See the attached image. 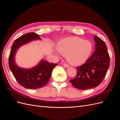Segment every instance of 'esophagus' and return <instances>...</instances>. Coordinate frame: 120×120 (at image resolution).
Instances as JSON below:
<instances>
[{
	"label": "esophagus",
	"instance_id": "esophagus-1",
	"mask_svg": "<svg viewBox=\"0 0 120 120\" xmlns=\"http://www.w3.org/2000/svg\"><path fill=\"white\" fill-rule=\"evenodd\" d=\"M63 66H64V67H66V68H68L69 67H70V66H69L68 64H64Z\"/></svg>",
	"mask_w": 120,
	"mask_h": 120
}]
</instances>
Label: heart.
<instances>
[{"instance_id":"b5f03b06","label":"heart","mask_w":120,"mask_h":120,"mask_svg":"<svg viewBox=\"0 0 120 120\" xmlns=\"http://www.w3.org/2000/svg\"><path fill=\"white\" fill-rule=\"evenodd\" d=\"M59 52L73 66L83 64L92 50V43L78 37H69L61 40L57 45Z\"/></svg>"}]
</instances>
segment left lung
<instances>
[{"label":"left lung","mask_w":120,"mask_h":120,"mask_svg":"<svg viewBox=\"0 0 120 120\" xmlns=\"http://www.w3.org/2000/svg\"><path fill=\"white\" fill-rule=\"evenodd\" d=\"M96 50L86 63L77 67V75L70 80L75 88L87 90L96 88L102 82L110 66V56L105 42L94 36Z\"/></svg>","instance_id":"obj_1"}]
</instances>
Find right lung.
<instances>
[{
  "label": "right lung",
  "mask_w": 120,
  "mask_h": 120,
  "mask_svg": "<svg viewBox=\"0 0 120 120\" xmlns=\"http://www.w3.org/2000/svg\"><path fill=\"white\" fill-rule=\"evenodd\" d=\"M35 39H41V38L34 32H29L17 38L11 48L8 59L9 68L16 80L21 86L29 89H39L45 86L49 80L53 68L58 64L42 60L38 66L30 69H23L17 66L14 57L17 49Z\"/></svg>",
  "instance_id": "1"
}]
</instances>
